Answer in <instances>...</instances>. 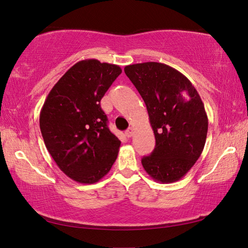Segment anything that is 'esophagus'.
Listing matches in <instances>:
<instances>
[{"mask_svg": "<svg viewBox=\"0 0 248 248\" xmlns=\"http://www.w3.org/2000/svg\"><path fill=\"white\" fill-rule=\"evenodd\" d=\"M124 134H125V136H127V138H131V136H132V134H133V128H129V129L125 130Z\"/></svg>", "mask_w": 248, "mask_h": 248, "instance_id": "esophagus-1", "label": "esophagus"}]
</instances>
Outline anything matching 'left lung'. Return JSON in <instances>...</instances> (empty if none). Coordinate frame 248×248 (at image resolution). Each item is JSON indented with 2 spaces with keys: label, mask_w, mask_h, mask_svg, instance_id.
I'll return each mask as SVG.
<instances>
[{
  "label": "left lung",
  "mask_w": 248,
  "mask_h": 248,
  "mask_svg": "<svg viewBox=\"0 0 248 248\" xmlns=\"http://www.w3.org/2000/svg\"><path fill=\"white\" fill-rule=\"evenodd\" d=\"M148 110L155 148L141 159L155 181L180 180L202 155L208 117L197 91L175 68L155 62L124 67Z\"/></svg>",
  "instance_id": "obj_1"
}]
</instances>
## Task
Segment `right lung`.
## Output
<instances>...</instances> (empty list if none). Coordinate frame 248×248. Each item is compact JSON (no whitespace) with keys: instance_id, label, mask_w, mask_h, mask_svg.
I'll use <instances>...</instances> for the list:
<instances>
[{"instance_id":"add662e5","label":"right lung","mask_w":248,"mask_h":248,"mask_svg":"<svg viewBox=\"0 0 248 248\" xmlns=\"http://www.w3.org/2000/svg\"><path fill=\"white\" fill-rule=\"evenodd\" d=\"M121 73L117 65L77 62L51 89L39 116L46 149L72 180L92 184L112 168L120 140L108 127L100 101Z\"/></svg>"}]
</instances>
